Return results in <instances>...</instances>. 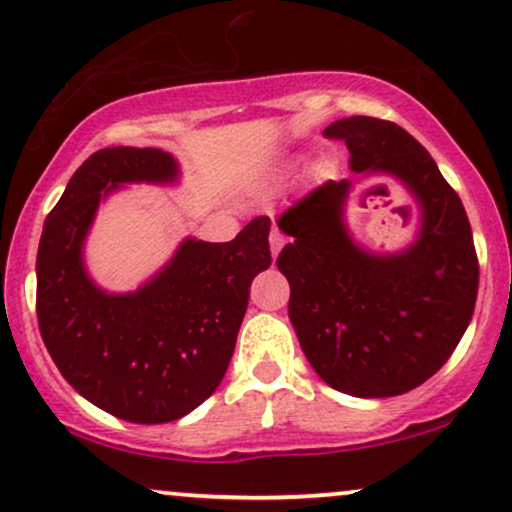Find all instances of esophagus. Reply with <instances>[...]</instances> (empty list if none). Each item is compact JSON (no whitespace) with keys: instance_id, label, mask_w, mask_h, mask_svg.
Segmentation results:
<instances>
[{"instance_id":"obj_1","label":"esophagus","mask_w":512,"mask_h":512,"mask_svg":"<svg viewBox=\"0 0 512 512\" xmlns=\"http://www.w3.org/2000/svg\"><path fill=\"white\" fill-rule=\"evenodd\" d=\"M284 243H286V238H284V233L279 231V228H272V233H269V248H272V257H276L281 252V248H284Z\"/></svg>"}]
</instances>
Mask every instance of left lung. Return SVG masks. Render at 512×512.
I'll return each instance as SVG.
<instances>
[{
    "label": "left lung",
    "instance_id": "left-lung-1",
    "mask_svg": "<svg viewBox=\"0 0 512 512\" xmlns=\"http://www.w3.org/2000/svg\"><path fill=\"white\" fill-rule=\"evenodd\" d=\"M325 137L349 146L358 178L387 173L421 209L414 243L373 252L344 221L354 178L325 182L279 216L293 240L276 257L289 317L310 366L334 390L395 397L443 368L472 320L479 262L457 192L431 154L395 122L344 117Z\"/></svg>",
    "mask_w": 512,
    "mask_h": 512
}]
</instances>
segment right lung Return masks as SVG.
Returning <instances> with one entry per match:
<instances>
[{
	"label": "right lung",
	"mask_w": 512,
	"mask_h": 512,
	"mask_svg": "<svg viewBox=\"0 0 512 512\" xmlns=\"http://www.w3.org/2000/svg\"><path fill=\"white\" fill-rule=\"evenodd\" d=\"M161 149L113 146L88 156L45 219L38 245L40 337L69 385L117 419L168 424L226 375L250 284L272 264L267 216L228 243L185 238L137 291L110 293L86 272L84 243L101 202L129 182L173 185Z\"/></svg>",
	"instance_id": "1"
}]
</instances>
